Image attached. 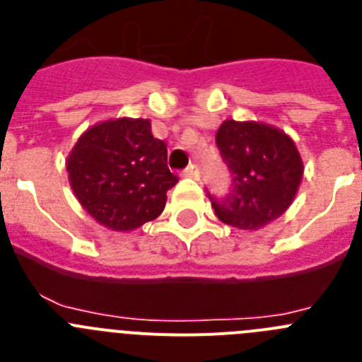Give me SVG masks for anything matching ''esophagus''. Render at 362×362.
Segmentation results:
<instances>
[{
  "label": "esophagus",
  "mask_w": 362,
  "mask_h": 362,
  "mask_svg": "<svg viewBox=\"0 0 362 362\" xmlns=\"http://www.w3.org/2000/svg\"><path fill=\"white\" fill-rule=\"evenodd\" d=\"M185 177H190V179H199V166L197 165H190L188 168H185L183 172Z\"/></svg>",
  "instance_id": "34e87169"
}]
</instances>
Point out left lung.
<instances>
[{"label":"left lung","mask_w":362,"mask_h":362,"mask_svg":"<svg viewBox=\"0 0 362 362\" xmlns=\"http://www.w3.org/2000/svg\"><path fill=\"white\" fill-rule=\"evenodd\" d=\"M216 143L232 174L228 197L217 201L210 196L219 221L252 232L283 216L305 172L292 137L259 121L226 119Z\"/></svg>","instance_id":"8db88e82"}]
</instances>
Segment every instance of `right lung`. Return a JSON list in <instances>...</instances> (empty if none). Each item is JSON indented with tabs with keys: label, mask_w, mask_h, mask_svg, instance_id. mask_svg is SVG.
<instances>
[{
	"label": "right lung",
	"mask_w": 362,
	"mask_h": 362,
	"mask_svg": "<svg viewBox=\"0 0 362 362\" xmlns=\"http://www.w3.org/2000/svg\"><path fill=\"white\" fill-rule=\"evenodd\" d=\"M70 187L86 214L114 232L153 221L177 177L166 165V145L150 119L117 117L79 136L66 158Z\"/></svg>",
	"instance_id": "obj_1"
}]
</instances>
